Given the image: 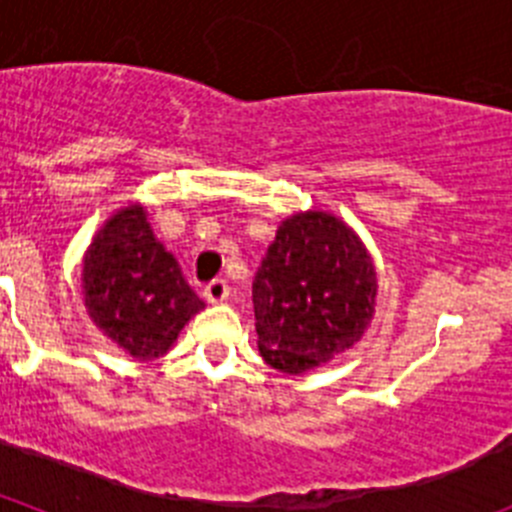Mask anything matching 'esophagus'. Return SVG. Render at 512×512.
I'll use <instances>...</instances> for the list:
<instances>
[{"label": "esophagus", "instance_id": "obj_1", "mask_svg": "<svg viewBox=\"0 0 512 512\" xmlns=\"http://www.w3.org/2000/svg\"><path fill=\"white\" fill-rule=\"evenodd\" d=\"M202 295H205V300L210 302V305H220V302L228 300L230 287H228V282H225V279H215V282L207 284Z\"/></svg>", "mask_w": 512, "mask_h": 512}]
</instances>
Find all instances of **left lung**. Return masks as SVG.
Returning <instances> with one entry per match:
<instances>
[{
  "label": "left lung",
  "mask_w": 512,
  "mask_h": 512,
  "mask_svg": "<svg viewBox=\"0 0 512 512\" xmlns=\"http://www.w3.org/2000/svg\"><path fill=\"white\" fill-rule=\"evenodd\" d=\"M377 307V269L356 230L333 212L289 215L253 277L259 354L305 374L354 348Z\"/></svg>",
  "instance_id": "1"
}]
</instances>
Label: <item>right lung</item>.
<instances>
[{
  "mask_svg": "<svg viewBox=\"0 0 512 512\" xmlns=\"http://www.w3.org/2000/svg\"><path fill=\"white\" fill-rule=\"evenodd\" d=\"M81 295L92 323L135 361L164 356L205 307L140 202L112 212L97 230L81 264Z\"/></svg>",
  "mask_w": 512,
  "mask_h": 512,
  "instance_id": "obj_1",
  "label": "right lung"
}]
</instances>
